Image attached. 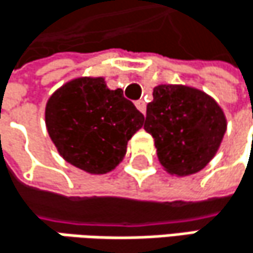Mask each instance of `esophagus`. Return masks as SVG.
<instances>
[{"label":"esophagus","mask_w":253,"mask_h":253,"mask_svg":"<svg viewBox=\"0 0 253 253\" xmlns=\"http://www.w3.org/2000/svg\"><path fill=\"white\" fill-rule=\"evenodd\" d=\"M135 106H137V109L141 112L142 115H145V111H147V105H145V102H144V100H137V102H135Z\"/></svg>","instance_id":"esophagus-1"}]
</instances>
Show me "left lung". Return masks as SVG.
<instances>
[{"instance_id": "8db88e82", "label": "left lung", "mask_w": 253, "mask_h": 253, "mask_svg": "<svg viewBox=\"0 0 253 253\" xmlns=\"http://www.w3.org/2000/svg\"><path fill=\"white\" fill-rule=\"evenodd\" d=\"M144 129L172 176L203 170L217 154L227 129L221 106L206 91L183 84H159L147 105Z\"/></svg>"}]
</instances>
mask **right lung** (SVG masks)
<instances>
[{
  "label": "right lung",
  "mask_w": 253,
  "mask_h": 253,
  "mask_svg": "<svg viewBox=\"0 0 253 253\" xmlns=\"http://www.w3.org/2000/svg\"><path fill=\"white\" fill-rule=\"evenodd\" d=\"M45 124L59 156L90 174L112 172L125 157L144 116L105 77H76L56 88L45 106Z\"/></svg>",
  "instance_id": "obj_1"
}]
</instances>
